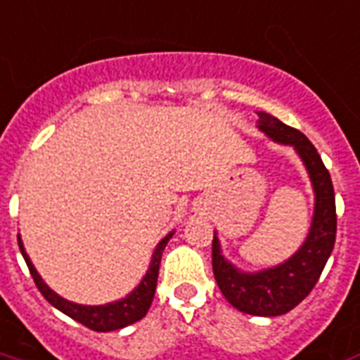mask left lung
Segmentation results:
<instances>
[{"label": "left lung", "instance_id": "obj_1", "mask_svg": "<svg viewBox=\"0 0 360 360\" xmlns=\"http://www.w3.org/2000/svg\"><path fill=\"white\" fill-rule=\"evenodd\" d=\"M257 129L278 145L292 146L307 169L315 194V210L307 238L286 262L248 273L223 255L217 233L212 244V265L221 294L233 307L254 316H281L302 303L319 281L336 242V196L328 169L313 143L294 127L267 112H257Z\"/></svg>", "mask_w": 360, "mask_h": 360}]
</instances>
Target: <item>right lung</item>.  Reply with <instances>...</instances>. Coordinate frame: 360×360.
I'll return each instance as SVG.
<instances>
[{"label":"right lung","mask_w":360,"mask_h":360,"mask_svg":"<svg viewBox=\"0 0 360 360\" xmlns=\"http://www.w3.org/2000/svg\"><path fill=\"white\" fill-rule=\"evenodd\" d=\"M175 231L167 233L162 240L158 242V246L154 248L153 257H150V265L146 269L145 276L141 278V282L135 288L122 300L116 302L105 303V305H82V303L68 302L65 297L51 290L44 282V278L39 276V273L34 267V263L30 262V257L24 250V244L20 240V234H18V248H20V254H22L24 262L30 269V275L36 282V286L41 292L47 302L51 303L53 307L58 309L60 313H65L74 321H78L79 324H84L87 328L95 330V332H112V330L126 328L133 322L141 321L146 315V311L150 309L153 303L154 292H156V282H158V271H160V262H162V252L169 242Z\"/></svg>","instance_id":"add662e5"}]
</instances>
